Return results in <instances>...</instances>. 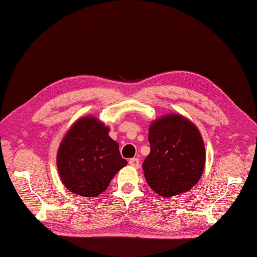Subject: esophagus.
<instances>
[{"label":"esophagus","instance_id":"esophagus-1","mask_svg":"<svg viewBox=\"0 0 257 257\" xmlns=\"http://www.w3.org/2000/svg\"><path fill=\"white\" fill-rule=\"evenodd\" d=\"M128 164L135 168H139V166H141V162H139V159L133 158L128 161Z\"/></svg>","mask_w":257,"mask_h":257}]
</instances>
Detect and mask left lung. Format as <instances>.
I'll use <instances>...</instances> for the list:
<instances>
[{
    "mask_svg": "<svg viewBox=\"0 0 257 257\" xmlns=\"http://www.w3.org/2000/svg\"><path fill=\"white\" fill-rule=\"evenodd\" d=\"M150 153L143 169L150 188L163 197L189 191L205 167V146L199 131L179 114L155 120L149 128Z\"/></svg>",
    "mask_w": 257,
    "mask_h": 257,
    "instance_id": "left-lung-1",
    "label": "left lung"
}]
</instances>
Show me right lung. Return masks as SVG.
<instances>
[{
  "mask_svg": "<svg viewBox=\"0 0 257 257\" xmlns=\"http://www.w3.org/2000/svg\"><path fill=\"white\" fill-rule=\"evenodd\" d=\"M108 133L109 128L94 116L81 118L67 132L59 147L57 165L62 182L71 192L97 196L127 164Z\"/></svg>",
  "mask_w": 257,
  "mask_h": 257,
  "instance_id": "add662e5",
  "label": "right lung"
}]
</instances>
